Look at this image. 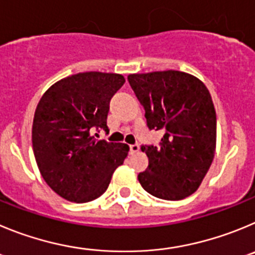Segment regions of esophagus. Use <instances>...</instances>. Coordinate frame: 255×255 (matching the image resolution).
I'll list each match as a JSON object with an SVG mask.
<instances>
[{"label":"esophagus","instance_id":"esophagus-1","mask_svg":"<svg viewBox=\"0 0 255 255\" xmlns=\"http://www.w3.org/2000/svg\"><path fill=\"white\" fill-rule=\"evenodd\" d=\"M129 150H130V153L138 152V151H139V144H138V143L130 144V146H129Z\"/></svg>","mask_w":255,"mask_h":255}]
</instances>
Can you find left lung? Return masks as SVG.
I'll list each match as a JSON object with an SVG mask.
<instances>
[{
    "label": "left lung",
    "mask_w": 255,
    "mask_h": 255,
    "mask_svg": "<svg viewBox=\"0 0 255 255\" xmlns=\"http://www.w3.org/2000/svg\"><path fill=\"white\" fill-rule=\"evenodd\" d=\"M148 129L162 130L159 146H141L148 157L139 184L153 197L179 201L194 193L212 164L216 112L205 84L189 73L160 71L128 76Z\"/></svg>",
    "instance_id": "left-lung-1"
}]
</instances>
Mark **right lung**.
Returning <instances> with one entry per match:
<instances>
[{"instance_id":"obj_1","label":"right lung","mask_w":255,"mask_h":255,"mask_svg":"<svg viewBox=\"0 0 255 255\" xmlns=\"http://www.w3.org/2000/svg\"><path fill=\"white\" fill-rule=\"evenodd\" d=\"M125 82L118 73H77L52 85L39 102L34 156L45 183L62 198L85 203L100 197L127 157L128 144L93 136L109 132V103Z\"/></svg>"}]
</instances>
